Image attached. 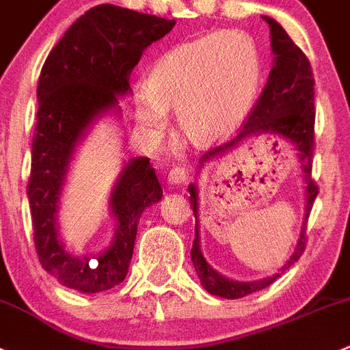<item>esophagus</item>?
Returning a JSON list of instances; mask_svg holds the SVG:
<instances>
[{"instance_id": "obj_1", "label": "esophagus", "mask_w": 350, "mask_h": 350, "mask_svg": "<svg viewBox=\"0 0 350 350\" xmlns=\"http://www.w3.org/2000/svg\"><path fill=\"white\" fill-rule=\"evenodd\" d=\"M187 180V172H185V168H180V166H175V168L170 170L168 173V182L170 184H184V182Z\"/></svg>"}]
</instances>
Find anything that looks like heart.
<instances>
[{"mask_svg":"<svg viewBox=\"0 0 350 350\" xmlns=\"http://www.w3.org/2000/svg\"><path fill=\"white\" fill-rule=\"evenodd\" d=\"M262 79L258 44L241 31H218L175 46L151 66L148 85L134 96L141 131L159 135L168 109L196 146L230 137L247 118Z\"/></svg>","mask_w":350,"mask_h":350,"instance_id":"1","label":"heart"}]
</instances>
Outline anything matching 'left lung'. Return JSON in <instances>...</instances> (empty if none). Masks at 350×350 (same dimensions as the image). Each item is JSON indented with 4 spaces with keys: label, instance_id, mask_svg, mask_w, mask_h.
<instances>
[{
    "label": "left lung",
    "instance_id": "1",
    "mask_svg": "<svg viewBox=\"0 0 350 350\" xmlns=\"http://www.w3.org/2000/svg\"><path fill=\"white\" fill-rule=\"evenodd\" d=\"M269 25V36H271V51L275 55L273 58V68L269 72L268 82L265 85L261 98L258 105L249 115L247 122L241 129V134L234 141L219 148L211 149L199 159V168L196 175H199L201 168H204L206 163L213 161L218 156L237 148L245 139L259 137H278L280 142H287L297 152L299 163H301L302 178H304V192H306V211L304 223L301 228V237L294 249V254L288 258V261L278 269V273H273L266 278L251 282H239L225 277L219 271H216L208 261L201 249V235H199V221H198V185H189V194H191V208L196 216V239L192 242L191 259L198 273L201 285L213 295H218L223 299H241L252 292L262 291L269 284L277 280L285 269L291 268L301 254L304 252V230L306 221H308L309 211L312 208L318 187L311 178L312 168V149H314V79H312L311 63L306 58L304 53L294 44L285 29L282 27L277 20L262 16Z\"/></svg>",
    "mask_w": 350,
    "mask_h": 350
}]
</instances>
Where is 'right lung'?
I'll list each match as a JSON object with an SVG mask.
<instances>
[{
    "label": "right lung",
    "instance_id": "add662e5",
    "mask_svg": "<svg viewBox=\"0 0 350 350\" xmlns=\"http://www.w3.org/2000/svg\"><path fill=\"white\" fill-rule=\"evenodd\" d=\"M175 20L115 5L85 12L51 49L38 85V123L27 185L36 251L42 268L65 287L96 294L127 277L141 215L161 201L149 158L123 163L109 194L115 234L106 249L77 256L58 227L59 199L75 149L103 116L118 118V98L131 94V73L142 53L165 38Z\"/></svg>",
    "mask_w": 350,
    "mask_h": 350
}]
</instances>
